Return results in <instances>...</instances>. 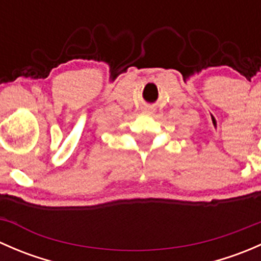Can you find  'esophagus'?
Masks as SVG:
<instances>
[{"label":"esophagus","mask_w":261,"mask_h":261,"mask_svg":"<svg viewBox=\"0 0 261 261\" xmlns=\"http://www.w3.org/2000/svg\"><path fill=\"white\" fill-rule=\"evenodd\" d=\"M146 110V112H149V114H150V111H151V110H150V109H145Z\"/></svg>","instance_id":"obj_1"}]
</instances>
